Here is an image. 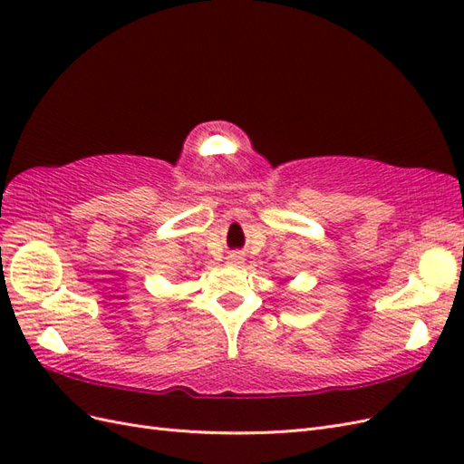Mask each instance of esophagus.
<instances>
[{
  "mask_svg": "<svg viewBox=\"0 0 464 464\" xmlns=\"http://www.w3.org/2000/svg\"><path fill=\"white\" fill-rule=\"evenodd\" d=\"M228 261H230V265H242L244 263V254H242V251H234V254L228 256Z\"/></svg>",
  "mask_w": 464,
  "mask_h": 464,
  "instance_id": "obj_1",
  "label": "esophagus"
}]
</instances>
